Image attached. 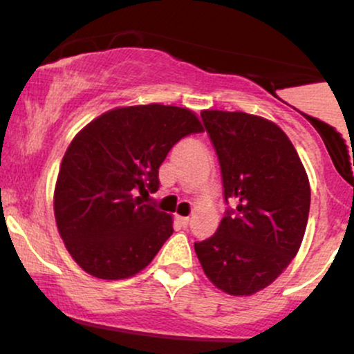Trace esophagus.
<instances>
[{
    "mask_svg": "<svg viewBox=\"0 0 354 354\" xmlns=\"http://www.w3.org/2000/svg\"><path fill=\"white\" fill-rule=\"evenodd\" d=\"M176 219H178V223H180L181 226H186L189 223V218L188 216H178Z\"/></svg>",
    "mask_w": 354,
    "mask_h": 354,
    "instance_id": "1",
    "label": "esophagus"
}]
</instances>
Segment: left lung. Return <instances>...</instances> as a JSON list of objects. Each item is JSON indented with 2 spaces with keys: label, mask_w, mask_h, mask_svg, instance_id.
I'll use <instances>...</instances> for the list:
<instances>
[{
  "label": "left lung",
  "mask_w": 354,
  "mask_h": 354,
  "mask_svg": "<svg viewBox=\"0 0 354 354\" xmlns=\"http://www.w3.org/2000/svg\"><path fill=\"white\" fill-rule=\"evenodd\" d=\"M234 209L213 236L194 243L203 271L218 290L251 296L293 261L310 214L306 169L286 133L266 118L203 109Z\"/></svg>",
  "instance_id": "obj_1"
}]
</instances>
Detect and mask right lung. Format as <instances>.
I'll return each instance as SVG.
<instances>
[{
    "label": "right lung",
    "instance_id": "right-lung-1",
    "mask_svg": "<svg viewBox=\"0 0 354 354\" xmlns=\"http://www.w3.org/2000/svg\"><path fill=\"white\" fill-rule=\"evenodd\" d=\"M200 131L191 109L151 103L109 109L73 138L53 208L59 236L81 270L124 279L153 261L173 234V216L137 194L158 191L166 154L183 136Z\"/></svg>",
    "mask_w": 354,
    "mask_h": 354
}]
</instances>
